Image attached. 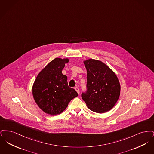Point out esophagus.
I'll list each match as a JSON object with an SVG mask.
<instances>
[{
  "label": "esophagus",
  "mask_w": 154,
  "mask_h": 154,
  "mask_svg": "<svg viewBox=\"0 0 154 154\" xmlns=\"http://www.w3.org/2000/svg\"><path fill=\"white\" fill-rule=\"evenodd\" d=\"M74 89H75V90L77 91V92L78 94H79V93H80V89H79V87H75V88H74Z\"/></svg>",
  "instance_id": "esophagus-1"
}]
</instances>
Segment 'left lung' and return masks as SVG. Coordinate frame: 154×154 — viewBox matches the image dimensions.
I'll list each match as a JSON object with an SVG mask.
<instances>
[{
    "mask_svg": "<svg viewBox=\"0 0 154 154\" xmlns=\"http://www.w3.org/2000/svg\"><path fill=\"white\" fill-rule=\"evenodd\" d=\"M84 63L87 71V90L82 93L83 100L94 112L110 111L120 95L121 86L116 74L100 60L89 59Z\"/></svg>",
    "mask_w": 154,
    "mask_h": 154,
    "instance_id": "8db88e82",
    "label": "left lung"
}]
</instances>
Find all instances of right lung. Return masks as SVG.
I'll return each mask as SVG.
<instances>
[{"instance_id": "obj_1", "label": "right lung", "mask_w": 154, "mask_h": 154, "mask_svg": "<svg viewBox=\"0 0 154 154\" xmlns=\"http://www.w3.org/2000/svg\"><path fill=\"white\" fill-rule=\"evenodd\" d=\"M69 59L55 58L38 73L35 81L32 94L37 106L51 116L62 113L69 103L78 96L67 84V77L62 71Z\"/></svg>"}]
</instances>
